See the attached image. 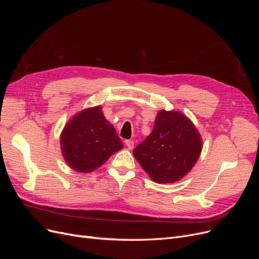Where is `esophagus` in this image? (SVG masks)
<instances>
[{
    "label": "esophagus",
    "mask_w": 259,
    "mask_h": 259,
    "mask_svg": "<svg viewBox=\"0 0 259 259\" xmlns=\"http://www.w3.org/2000/svg\"><path fill=\"white\" fill-rule=\"evenodd\" d=\"M125 145H126V147H127L128 149H133V148H134L135 143H134V140L127 139V140H125Z\"/></svg>",
    "instance_id": "obj_1"
}]
</instances>
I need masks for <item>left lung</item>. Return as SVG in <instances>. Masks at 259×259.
<instances>
[{
    "instance_id": "left-lung-1",
    "label": "left lung",
    "mask_w": 259,
    "mask_h": 259,
    "mask_svg": "<svg viewBox=\"0 0 259 259\" xmlns=\"http://www.w3.org/2000/svg\"><path fill=\"white\" fill-rule=\"evenodd\" d=\"M202 147L200 133L189 117L179 111L160 110L151 134L133 154L153 182L171 184L192 169Z\"/></svg>"
}]
</instances>
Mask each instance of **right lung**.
I'll use <instances>...</instances> for the list:
<instances>
[{"instance_id":"1","label":"right lung","mask_w":259,"mask_h":259,"mask_svg":"<svg viewBox=\"0 0 259 259\" xmlns=\"http://www.w3.org/2000/svg\"><path fill=\"white\" fill-rule=\"evenodd\" d=\"M61 153L77 173L97 169L123 144L100 106L86 108L71 117L60 134Z\"/></svg>"}]
</instances>
